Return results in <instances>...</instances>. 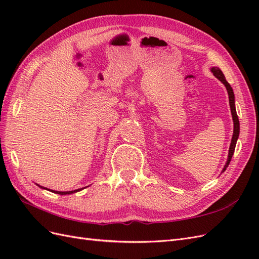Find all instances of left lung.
Returning a JSON list of instances; mask_svg holds the SVG:
<instances>
[{
    "mask_svg": "<svg viewBox=\"0 0 259 259\" xmlns=\"http://www.w3.org/2000/svg\"><path fill=\"white\" fill-rule=\"evenodd\" d=\"M210 71L213 72V74L217 77V79L221 81L225 86L226 90L228 92V96H229V105H230V110H231V114H232V120H233V135L231 138V144L229 147V152H228V158H227V162L225 164V166L223 168V171L226 170V168L228 167L229 163L231 161V158L234 152V149H236V145H237V140L239 138V134H240V122L238 119V114L236 111V104H234V94H233V90L230 86V84L226 81V77L224 75V73L222 72V70L217 68V67H213L210 68Z\"/></svg>",
    "mask_w": 259,
    "mask_h": 259,
    "instance_id": "obj_1",
    "label": "left lung"
}]
</instances>
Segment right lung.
<instances>
[{
	"instance_id": "1",
	"label": "right lung",
	"mask_w": 259,
	"mask_h": 259,
	"mask_svg": "<svg viewBox=\"0 0 259 259\" xmlns=\"http://www.w3.org/2000/svg\"><path fill=\"white\" fill-rule=\"evenodd\" d=\"M38 186V185H37ZM40 188H42V189H46V190H50L48 189V188H44L42 186H38ZM83 189V188H81V189H76V190H72V191H55V190H50L54 193H57V194H61V195H66V194H71V193H74V192H77V191H81Z\"/></svg>"
}]
</instances>
